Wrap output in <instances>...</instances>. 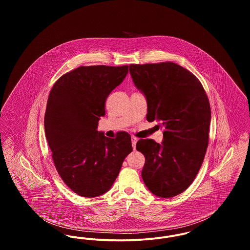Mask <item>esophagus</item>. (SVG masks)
Here are the masks:
<instances>
[{"mask_svg": "<svg viewBox=\"0 0 250 250\" xmlns=\"http://www.w3.org/2000/svg\"><path fill=\"white\" fill-rule=\"evenodd\" d=\"M137 142H138V139H137L136 137H132V138H131L132 147H133V149H134V150L136 149V144H137Z\"/></svg>", "mask_w": 250, "mask_h": 250, "instance_id": "obj_1", "label": "esophagus"}]
</instances>
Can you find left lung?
I'll list each match as a JSON object with an SVG mask.
<instances>
[{"label":"left lung","instance_id":"1","mask_svg":"<svg viewBox=\"0 0 250 250\" xmlns=\"http://www.w3.org/2000/svg\"><path fill=\"white\" fill-rule=\"evenodd\" d=\"M135 86L147 100L148 122H159L161 144L140 140L142 176L154 195L171 198L186 190L202 167L209 142L211 108L201 82L177 63L130 64Z\"/></svg>","mask_w":250,"mask_h":250}]
</instances>
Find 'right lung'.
<instances>
[{"instance_id":"1","label":"right lung","mask_w":250,"mask_h":250,"mask_svg":"<svg viewBox=\"0 0 250 250\" xmlns=\"http://www.w3.org/2000/svg\"><path fill=\"white\" fill-rule=\"evenodd\" d=\"M127 73L128 65L80 66L50 90L46 138L61 178L79 196L94 198L109 190L133 150L128 133L110 139L97 131L107 96Z\"/></svg>"}]
</instances>
